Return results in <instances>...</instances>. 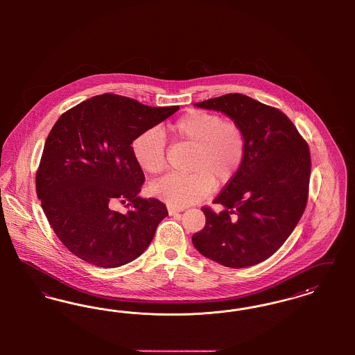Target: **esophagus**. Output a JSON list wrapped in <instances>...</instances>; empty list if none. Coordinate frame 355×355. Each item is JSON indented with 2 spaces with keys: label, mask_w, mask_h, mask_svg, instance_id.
Listing matches in <instances>:
<instances>
[{
  "label": "esophagus",
  "mask_w": 355,
  "mask_h": 355,
  "mask_svg": "<svg viewBox=\"0 0 355 355\" xmlns=\"http://www.w3.org/2000/svg\"><path fill=\"white\" fill-rule=\"evenodd\" d=\"M168 210H169L170 216H174V214H177V213L182 211L184 209H182V207H174V206H169V207H168Z\"/></svg>",
  "instance_id": "obj_1"
}]
</instances>
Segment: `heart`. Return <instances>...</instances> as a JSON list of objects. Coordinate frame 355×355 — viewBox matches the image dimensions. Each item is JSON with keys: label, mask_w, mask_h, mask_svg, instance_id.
Segmentation results:
<instances>
[{"label": "heart", "mask_w": 355, "mask_h": 355, "mask_svg": "<svg viewBox=\"0 0 355 355\" xmlns=\"http://www.w3.org/2000/svg\"><path fill=\"white\" fill-rule=\"evenodd\" d=\"M180 141L194 145L189 174H168L152 186L153 194L170 206L185 207L211 194L216 186L229 184L241 169L246 154L243 130L222 116L205 110H190L170 125ZM132 153L137 165L159 174L166 168V138L158 128L135 137Z\"/></svg>", "instance_id": "heart-1"}]
</instances>
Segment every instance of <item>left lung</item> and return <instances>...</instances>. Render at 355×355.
<instances>
[{"instance_id": "1", "label": "left lung", "mask_w": 355, "mask_h": 355, "mask_svg": "<svg viewBox=\"0 0 355 355\" xmlns=\"http://www.w3.org/2000/svg\"><path fill=\"white\" fill-rule=\"evenodd\" d=\"M225 113L246 137L236 177L222 189L216 213L203 206L206 223L191 241L200 253L223 266L257 265L275 253L301 220L309 198V145L279 109L239 93L198 102Z\"/></svg>"}]
</instances>
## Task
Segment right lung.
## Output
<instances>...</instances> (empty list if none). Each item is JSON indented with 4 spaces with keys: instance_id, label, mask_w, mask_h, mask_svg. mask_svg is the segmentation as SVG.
<instances>
[{
    "instance_id": "add662e5",
    "label": "right lung",
    "mask_w": 355,
    "mask_h": 355,
    "mask_svg": "<svg viewBox=\"0 0 355 355\" xmlns=\"http://www.w3.org/2000/svg\"><path fill=\"white\" fill-rule=\"evenodd\" d=\"M178 109L105 93L69 109L51 128L35 173L37 197L55 236L85 262H132L169 214L159 200L138 197L145 175L132 142ZM114 202L128 210L113 211Z\"/></svg>"
}]
</instances>
